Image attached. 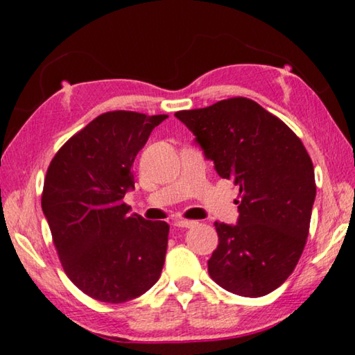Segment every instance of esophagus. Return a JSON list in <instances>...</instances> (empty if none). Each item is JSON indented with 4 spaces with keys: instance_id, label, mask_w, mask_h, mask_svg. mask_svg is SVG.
<instances>
[{
    "instance_id": "esophagus-1",
    "label": "esophagus",
    "mask_w": 355,
    "mask_h": 355,
    "mask_svg": "<svg viewBox=\"0 0 355 355\" xmlns=\"http://www.w3.org/2000/svg\"><path fill=\"white\" fill-rule=\"evenodd\" d=\"M196 224H197L196 220H186V219H178V220L173 222V225L182 227V228H191V227H194Z\"/></svg>"
}]
</instances>
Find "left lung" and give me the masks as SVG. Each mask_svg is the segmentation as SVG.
<instances>
[{
  "label": "left lung",
  "instance_id": "1",
  "mask_svg": "<svg viewBox=\"0 0 355 355\" xmlns=\"http://www.w3.org/2000/svg\"><path fill=\"white\" fill-rule=\"evenodd\" d=\"M220 178L239 186L236 224L216 222L208 272L224 290L260 297L290 277L302 255L316 197L313 163L299 137L244 97L175 112Z\"/></svg>",
  "mask_w": 355,
  "mask_h": 355
}]
</instances>
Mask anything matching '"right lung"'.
<instances>
[{"label":"right lung","instance_id":"1","mask_svg":"<svg viewBox=\"0 0 355 355\" xmlns=\"http://www.w3.org/2000/svg\"><path fill=\"white\" fill-rule=\"evenodd\" d=\"M167 116L112 111L64 144L46 171L42 211L69 279L87 296L122 304L163 271L169 224L130 214L131 166Z\"/></svg>","mask_w":355,"mask_h":355}]
</instances>
